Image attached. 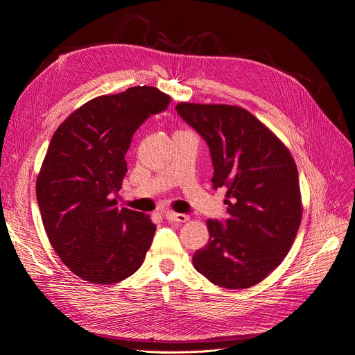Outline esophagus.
I'll list each match as a JSON object with an SVG mask.
<instances>
[{
    "mask_svg": "<svg viewBox=\"0 0 355 355\" xmlns=\"http://www.w3.org/2000/svg\"><path fill=\"white\" fill-rule=\"evenodd\" d=\"M165 218L171 223H186V221H189V215L177 214V212H173V211H166Z\"/></svg>",
    "mask_w": 355,
    "mask_h": 355,
    "instance_id": "esophagus-1",
    "label": "esophagus"
}]
</instances>
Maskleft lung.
Segmentation results:
<instances>
[{"mask_svg":"<svg viewBox=\"0 0 355 355\" xmlns=\"http://www.w3.org/2000/svg\"><path fill=\"white\" fill-rule=\"evenodd\" d=\"M180 116L208 143L212 187H225L228 220H208V245L193 266L211 283L246 289L288 255L302 218L298 168L289 148L243 107L181 101Z\"/></svg>","mask_w":355,"mask_h":355,"instance_id":"obj_1","label":"left lung"}]
</instances>
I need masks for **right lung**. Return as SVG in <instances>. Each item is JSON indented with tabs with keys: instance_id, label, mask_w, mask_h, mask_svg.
<instances>
[{
	"instance_id": "add662e5",
	"label": "right lung",
	"mask_w": 355,
	"mask_h": 355,
	"mask_svg": "<svg viewBox=\"0 0 355 355\" xmlns=\"http://www.w3.org/2000/svg\"><path fill=\"white\" fill-rule=\"evenodd\" d=\"M171 97L155 87L98 96L55 130L37 177L41 218L55 254L78 277L119 283L140 268L156 225L116 207L132 134Z\"/></svg>"
}]
</instances>
